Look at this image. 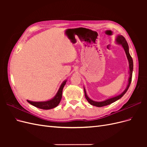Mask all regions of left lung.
Wrapping results in <instances>:
<instances>
[{
  "mask_svg": "<svg viewBox=\"0 0 147 147\" xmlns=\"http://www.w3.org/2000/svg\"><path fill=\"white\" fill-rule=\"evenodd\" d=\"M116 40H117V42L118 43L120 44V45H121L122 47H123L124 51H125L126 55L127 56V59L129 61V70H130L129 71V74H130V76H129V83H128V84H127V88H126V90H124V91L122 93V94H121L120 95L117 96L116 97H112V98L109 99L107 100H104V101H102V102H95V101H93L91 99H90L88 97V96L86 94V91H85V90H84V96H85L86 99H87V100L88 101L89 103H90L92 105H94V106L99 107H104V106H106V105H110L111 104H112L113 102L117 101V100H118L119 99L121 98V97H122L124 96V94L126 92V91H127L128 88H129V86H130L131 81H132V71H133V61H132V57L131 56L129 53V46H128L127 42L125 38H124L123 36V35H118V37H117Z\"/></svg>",
  "mask_w": 147,
  "mask_h": 147,
  "instance_id": "obj_1",
  "label": "left lung"
}]
</instances>
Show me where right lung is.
<instances>
[{
	"label": "right lung",
	"instance_id": "obj_1",
	"mask_svg": "<svg viewBox=\"0 0 147 147\" xmlns=\"http://www.w3.org/2000/svg\"><path fill=\"white\" fill-rule=\"evenodd\" d=\"M67 81H64L61 85L58 91H57L56 95L55 96L54 98L52 99L48 100L46 102H32L27 100L29 104L32 105L37 108L44 109V110H48L51 109L56 107L59 105V102L62 98V94H63V88L65 86Z\"/></svg>",
	"mask_w": 147,
	"mask_h": 147
}]
</instances>
